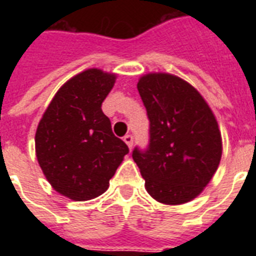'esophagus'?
<instances>
[{"instance_id": "obj_1", "label": "esophagus", "mask_w": 256, "mask_h": 256, "mask_svg": "<svg viewBox=\"0 0 256 256\" xmlns=\"http://www.w3.org/2000/svg\"><path fill=\"white\" fill-rule=\"evenodd\" d=\"M124 140L126 142V144L128 146V148H132V142H134V136H132V134H126V136H124Z\"/></svg>"}]
</instances>
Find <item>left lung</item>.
<instances>
[{"instance_id":"obj_1","label":"left lung","mask_w":256,"mask_h":256,"mask_svg":"<svg viewBox=\"0 0 256 256\" xmlns=\"http://www.w3.org/2000/svg\"><path fill=\"white\" fill-rule=\"evenodd\" d=\"M138 92L148 118V144L132 150L148 194L180 204L207 186L222 156L214 114L190 84L171 74H148Z\"/></svg>"}]
</instances>
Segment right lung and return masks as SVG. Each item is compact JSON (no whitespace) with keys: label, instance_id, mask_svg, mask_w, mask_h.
I'll list each match as a JSON object with an SVG mask.
<instances>
[{"label":"right lung","instance_id":"right-lung-1","mask_svg":"<svg viewBox=\"0 0 256 256\" xmlns=\"http://www.w3.org/2000/svg\"><path fill=\"white\" fill-rule=\"evenodd\" d=\"M114 82V74L98 69L77 74L58 90L38 124V164L54 190L73 200L104 194L128 152L100 108Z\"/></svg>","mask_w":256,"mask_h":256}]
</instances>
